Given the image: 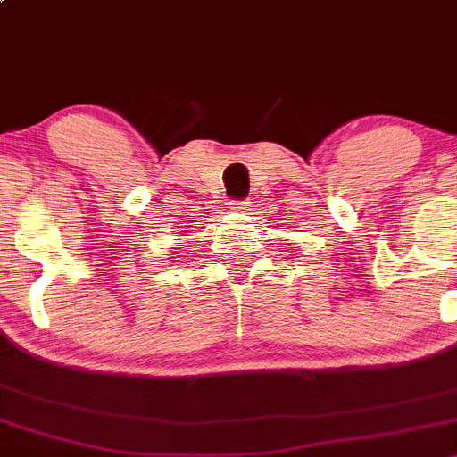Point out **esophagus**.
Segmentation results:
<instances>
[{
	"label": "esophagus",
	"instance_id": "esophagus-1",
	"mask_svg": "<svg viewBox=\"0 0 457 457\" xmlns=\"http://www.w3.org/2000/svg\"><path fill=\"white\" fill-rule=\"evenodd\" d=\"M247 204L249 201H229V208L237 210V212H245V210H247Z\"/></svg>",
	"mask_w": 457,
	"mask_h": 457
}]
</instances>
